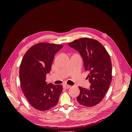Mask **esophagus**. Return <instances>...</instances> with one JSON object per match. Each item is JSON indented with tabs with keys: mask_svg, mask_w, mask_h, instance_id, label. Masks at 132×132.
Segmentation results:
<instances>
[{
	"mask_svg": "<svg viewBox=\"0 0 132 132\" xmlns=\"http://www.w3.org/2000/svg\"><path fill=\"white\" fill-rule=\"evenodd\" d=\"M70 87V85H63V87L65 89H68V88H69V87Z\"/></svg>",
	"mask_w": 132,
	"mask_h": 132,
	"instance_id": "esophagus-1",
	"label": "esophagus"
}]
</instances>
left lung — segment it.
<instances>
[{
  "label": "left lung",
  "instance_id": "1",
  "mask_svg": "<svg viewBox=\"0 0 132 132\" xmlns=\"http://www.w3.org/2000/svg\"><path fill=\"white\" fill-rule=\"evenodd\" d=\"M68 45L81 56L85 70L88 71L90 88L79 87L78 103L93 107L100 102L109 90L112 80V63L105 48L93 39L82 38L70 42Z\"/></svg>",
  "mask_w": 132,
  "mask_h": 132
}]
</instances>
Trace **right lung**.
<instances>
[{"label":"right lung","mask_w":132,"mask_h":132,"mask_svg":"<svg viewBox=\"0 0 132 132\" xmlns=\"http://www.w3.org/2000/svg\"><path fill=\"white\" fill-rule=\"evenodd\" d=\"M61 45L39 43L28 50L20 66L21 87L30 105L39 111L55 106L63 90L61 85L46 82L50 73L55 54L62 48Z\"/></svg>","instance_id":"obj_1"}]
</instances>
